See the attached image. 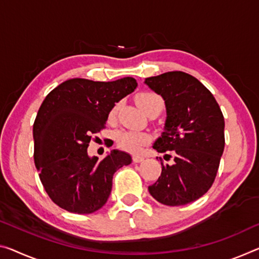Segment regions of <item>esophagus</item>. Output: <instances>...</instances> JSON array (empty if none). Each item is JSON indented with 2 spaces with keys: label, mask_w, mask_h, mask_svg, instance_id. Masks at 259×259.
<instances>
[{
  "label": "esophagus",
  "mask_w": 259,
  "mask_h": 259,
  "mask_svg": "<svg viewBox=\"0 0 259 259\" xmlns=\"http://www.w3.org/2000/svg\"><path fill=\"white\" fill-rule=\"evenodd\" d=\"M145 161V157L141 156V155H134L133 156V162L134 163H141Z\"/></svg>",
  "instance_id": "obj_1"
}]
</instances>
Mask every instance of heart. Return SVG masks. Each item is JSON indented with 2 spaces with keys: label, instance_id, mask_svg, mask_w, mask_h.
<instances>
[{
  "label": "heart",
  "instance_id": "b5f03b06",
  "mask_svg": "<svg viewBox=\"0 0 259 259\" xmlns=\"http://www.w3.org/2000/svg\"><path fill=\"white\" fill-rule=\"evenodd\" d=\"M135 101H137V104L145 113L153 106L160 105L163 107L162 98L158 95L153 93L139 94L137 98H135ZM114 114H116V109L112 110L111 117H113ZM116 139L118 146L120 148L127 150V152L135 153L139 152L141 149V147L149 141V135L145 132H141V131L121 130L117 133Z\"/></svg>",
  "mask_w": 259,
  "mask_h": 259
}]
</instances>
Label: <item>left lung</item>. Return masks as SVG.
<instances>
[{
    "label": "left lung",
    "instance_id": "8db88e82",
    "mask_svg": "<svg viewBox=\"0 0 259 259\" xmlns=\"http://www.w3.org/2000/svg\"><path fill=\"white\" fill-rule=\"evenodd\" d=\"M163 98L166 118L153 148L170 150L174 164H163L156 183L148 188L158 202L181 206L207 192L215 180L225 148V119L210 91L192 75L168 71L145 79Z\"/></svg>",
    "mask_w": 259,
    "mask_h": 259
}]
</instances>
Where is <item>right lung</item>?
<instances>
[{"mask_svg":"<svg viewBox=\"0 0 259 259\" xmlns=\"http://www.w3.org/2000/svg\"><path fill=\"white\" fill-rule=\"evenodd\" d=\"M137 79L112 82L70 78L44 99L33 124L34 164L44 189L59 207L90 214L106 204L113 174L132 163L113 149L98 160L89 156L91 135L101 132L116 103L132 94Z\"/></svg>","mask_w":259,"mask_h":259,"instance_id":"1","label":"right lung"}]
</instances>
